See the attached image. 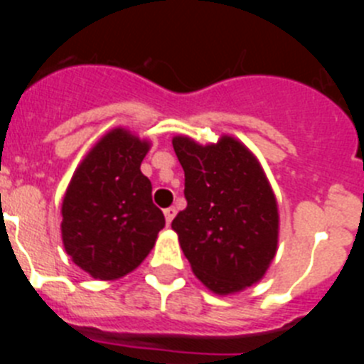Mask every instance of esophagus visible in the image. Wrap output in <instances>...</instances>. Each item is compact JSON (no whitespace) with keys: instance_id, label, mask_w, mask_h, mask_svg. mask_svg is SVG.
<instances>
[{"instance_id":"1","label":"esophagus","mask_w":364,"mask_h":364,"mask_svg":"<svg viewBox=\"0 0 364 364\" xmlns=\"http://www.w3.org/2000/svg\"><path fill=\"white\" fill-rule=\"evenodd\" d=\"M176 215V210L175 208H167V210H164V217H166V222H167V226L171 224L173 218H175Z\"/></svg>"}]
</instances>
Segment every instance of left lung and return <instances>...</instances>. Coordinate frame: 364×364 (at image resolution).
Listing matches in <instances>:
<instances>
[{"label":"left lung","instance_id":"8db88e82","mask_svg":"<svg viewBox=\"0 0 364 364\" xmlns=\"http://www.w3.org/2000/svg\"><path fill=\"white\" fill-rule=\"evenodd\" d=\"M184 169V197L171 228L197 275L218 295L264 277L279 242L277 200L259 160L231 136L200 146L173 138Z\"/></svg>","mask_w":364,"mask_h":364}]
</instances>
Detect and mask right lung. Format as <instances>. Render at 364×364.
I'll list each match as a JSON object with an SVG mask.
<instances>
[{
	"mask_svg": "<svg viewBox=\"0 0 364 364\" xmlns=\"http://www.w3.org/2000/svg\"><path fill=\"white\" fill-rule=\"evenodd\" d=\"M149 142L109 131L87 154L62 204V239L73 262L91 277L114 281L142 264L166 226L140 171Z\"/></svg>",
	"mask_w": 364,
	"mask_h": 364,
	"instance_id": "obj_1",
	"label": "right lung"
}]
</instances>
